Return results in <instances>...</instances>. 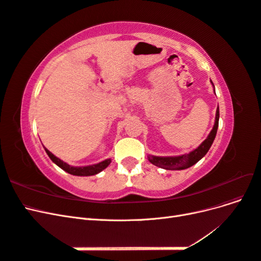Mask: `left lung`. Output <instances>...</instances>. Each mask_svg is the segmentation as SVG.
I'll return each instance as SVG.
<instances>
[{
    "label": "left lung",
    "mask_w": 261,
    "mask_h": 261,
    "mask_svg": "<svg viewBox=\"0 0 261 261\" xmlns=\"http://www.w3.org/2000/svg\"><path fill=\"white\" fill-rule=\"evenodd\" d=\"M219 116H220V113H219V107H218L217 113H216V122H215V125H213L210 134L208 135V137L200 144V146L198 148H196L195 150H193V151L186 154L176 155V156L148 155V160L152 164L156 165V167L165 169V170H185L187 168H191L192 165L198 162L201 158L206 155L208 150L210 149L213 140H215L217 135V130L219 126Z\"/></svg>",
    "instance_id": "1"
}]
</instances>
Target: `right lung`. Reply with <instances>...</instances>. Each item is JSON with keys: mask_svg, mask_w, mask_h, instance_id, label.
<instances>
[{"mask_svg": "<svg viewBox=\"0 0 261 261\" xmlns=\"http://www.w3.org/2000/svg\"><path fill=\"white\" fill-rule=\"evenodd\" d=\"M45 152L48 153V155L50 156V159L60 167L62 170H64L65 172L69 173L72 175H77V176H90V175H94L98 174L99 172H101L102 170H105L108 165L111 163V159H107L105 161H102L100 163L93 164V165H87V167H72L67 163H65L64 161H62L61 159H59L58 156H55L52 152H50L48 149L44 148Z\"/></svg>", "mask_w": 261, "mask_h": 261, "instance_id": "add662e5", "label": "right lung"}]
</instances>
